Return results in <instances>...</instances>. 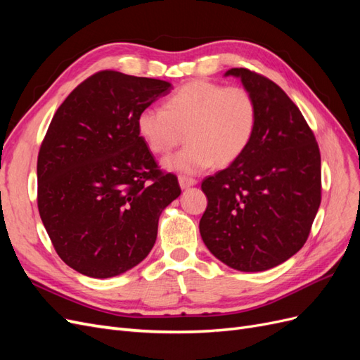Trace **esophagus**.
<instances>
[{"label": "esophagus", "mask_w": 360, "mask_h": 360, "mask_svg": "<svg viewBox=\"0 0 360 360\" xmlns=\"http://www.w3.org/2000/svg\"><path fill=\"white\" fill-rule=\"evenodd\" d=\"M179 183H180L181 189H186V188L193 186V184H197V180L192 177H186V176H179Z\"/></svg>", "instance_id": "34e87169"}]
</instances>
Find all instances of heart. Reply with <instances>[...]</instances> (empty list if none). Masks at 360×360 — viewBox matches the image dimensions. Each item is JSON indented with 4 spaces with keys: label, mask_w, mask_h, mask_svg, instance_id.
Wrapping results in <instances>:
<instances>
[{
    "label": "heart",
    "mask_w": 360,
    "mask_h": 360,
    "mask_svg": "<svg viewBox=\"0 0 360 360\" xmlns=\"http://www.w3.org/2000/svg\"><path fill=\"white\" fill-rule=\"evenodd\" d=\"M258 105L245 86L192 81L174 91L162 108L138 115V132L155 155L167 156L184 139L188 146L167 167L197 172L212 163L226 167L243 155L254 138Z\"/></svg>",
    "instance_id": "1"
}]
</instances>
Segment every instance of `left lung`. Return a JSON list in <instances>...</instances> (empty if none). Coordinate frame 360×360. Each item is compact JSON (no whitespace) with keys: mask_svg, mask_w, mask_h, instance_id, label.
<instances>
[{"mask_svg":"<svg viewBox=\"0 0 360 360\" xmlns=\"http://www.w3.org/2000/svg\"><path fill=\"white\" fill-rule=\"evenodd\" d=\"M258 105L252 141L230 167L205 177L200 221L205 246L222 263L261 271L284 263L308 240L321 202V158L314 132L278 84L230 69Z\"/></svg>","mask_w":360,"mask_h":360,"instance_id":"1","label":"left lung"}]
</instances>
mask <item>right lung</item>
I'll use <instances>...</instances> for the list:
<instances>
[{"label": "right lung", "mask_w": 360, "mask_h": 360, "mask_svg": "<svg viewBox=\"0 0 360 360\" xmlns=\"http://www.w3.org/2000/svg\"><path fill=\"white\" fill-rule=\"evenodd\" d=\"M169 91L167 81L102 70L53 114L37 158V207L58 257L82 275L111 278L139 264L181 192L136 124Z\"/></svg>", "instance_id": "right-lung-1"}]
</instances>
